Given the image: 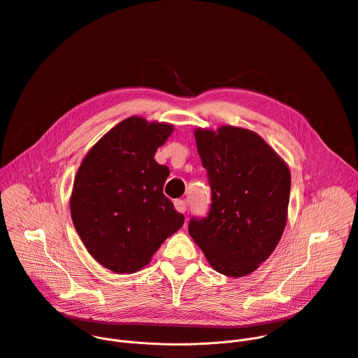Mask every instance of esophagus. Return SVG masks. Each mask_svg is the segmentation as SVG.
I'll return each instance as SVG.
<instances>
[{
	"mask_svg": "<svg viewBox=\"0 0 358 358\" xmlns=\"http://www.w3.org/2000/svg\"><path fill=\"white\" fill-rule=\"evenodd\" d=\"M175 209H176L178 212H180V213H185V212H186V202L182 201V199L175 201Z\"/></svg>",
	"mask_w": 358,
	"mask_h": 358,
	"instance_id": "34e87169",
	"label": "esophagus"
}]
</instances>
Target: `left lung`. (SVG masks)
<instances>
[{"mask_svg": "<svg viewBox=\"0 0 358 358\" xmlns=\"http://www.w3.org/2000/svg\"><path fill=\"white\" fill-rule=\"evenodd\" d=\"M195 139L212 203L208 216L190 219L189 235L215 271L232 278L245 277L268 259L282 236L289 169L248 129H196Z\"/></svg>", "mask_w": 358, "mask_h": 358, "instance_id": "left-lung-1", "label": "left lung"}]
</instances>
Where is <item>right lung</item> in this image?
<instances>
[{
  "instance_id": "1",
  "label": "right lung",
  "mask_w": 358,
  "mask_h": 358,
  "mask_svg": "<svg viewBox=\"0 0 358 358\" xmlns=\"http://www.w3.org/2000/svg\"><path fill=\"white\" fill-rule=\"evenodd\" d=\"M172 131L169 123L127 117L101 137L77 171L70 198L74 228L89 254L116 273L148 265L185 222L163 195L169 168L155 160Z\"/></svg>"
}]
</instances>
